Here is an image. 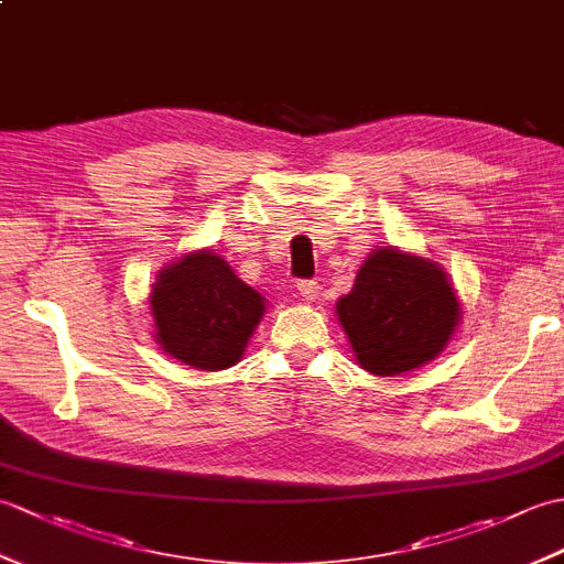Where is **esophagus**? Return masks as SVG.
Masks as SVG:
<instances>
[{
    "label": "esophagus",
    "instance_id": "34e87169",
    "mask_svg": "<svg viewBox=\"0 0 564 564\" xmlns=\"http://www.w3.org/2000/svg\"><path fill=\"white\" fill-rule=\"evenodd\" d=\"M297 293L303 295V301H317L319 297V283L317 281H301L297 283Z\"/></svg>",
    "mask_w": 564,
    "mask_h": 564
}]
</instances>
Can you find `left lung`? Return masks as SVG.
Segmentation results:
<instances>
[{
	"label": "left lung",
	"mask_w": 564,
	"mask_h": 564,
	"mask_svg": "<svg viewBox=\"0 0 564 564\" xmlns=\"http://www.w3.org/2000/svg\"><path fill=\"white\" fill-rule=\"evenodd\" d=\"M337 317L358 366L373 376H402L446 349L463 307L438 261L378 247L337 301Z\"/></svg>",
	"instance_id": "obj_1"
}]
</instances>
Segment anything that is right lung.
Here are the masks:
<instances>
[{
	"mask_svg": "<svg viewBox=\"0 0 564 564\" xmlns=\"http://www.w3.org/2000/svg\"><path fill=\"white\" fill-rule=\"evenodd\" d=\"M148 301L160 349L198 370L235 366L267 313V297L237 279L215 249L166 263Z\"/></svg>",
	"mask_w": 564,
	"mask_h": 564,
	"instance_id": "obj_1",
	"label": "right lung"
}]
</instances>
